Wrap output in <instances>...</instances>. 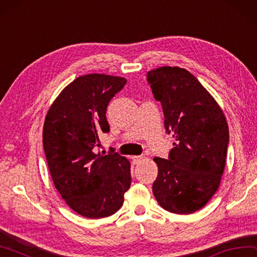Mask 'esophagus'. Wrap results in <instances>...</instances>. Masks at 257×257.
<instances>
[{
	"label": "esophagus",
	"mask_w": 257,
	"mask_h": 257,
	"mask_svg": "<svg viewBox=\"0 0 257 257\" xmlns=\"http://www.w3.org/2000/svg\"><path fill=\"white\" fill-rule=\"evenodd\" d=\"M144 156L143 155H139V156H134L133 157V161H134V163H135V164H138V163L139 162H142L143 160H144Z\"/></svg>",
	"instance_id": "esophagus-1"
}]
</instances>
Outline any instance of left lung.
Wrapping results in <instances>:
<instances>
[{
	"instance_id": "8db88e82",
	"label": "left lung",
	"mask_w": 257,
	"mask_h": 257,
	"mask_svg": "<svg viewBox=\"0 0 257 257\" xmlns=\"http://www.w3.org/2000/svg\"><path fill=\"white\" fill-rule=\"evenodd\" d=\"M147 81L162 104L166 133L174 137L169 160L154 158L158 175L153 193L167 211L193 213L220 184L229 143L227 120L212 95L184 68L153 69Z\"/></svg>"
}]
</instances>
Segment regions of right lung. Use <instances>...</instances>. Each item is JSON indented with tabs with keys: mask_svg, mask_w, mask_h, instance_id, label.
I'll list each match as a JSON object with an SVG mask.
<instances>
[{
	"mask_svg": "<svg viewBox=\"0 0 257 257\" xmlns=\"http://www.w3.org/2000/svg\"><path fill=\"white\" fill-rule=\"evenodd\" d=\"M127 80L105 74L77 77L60 92L46 115L43 144L51 179L74 211L97 219L115 213L132 184L130 162L118 153H95L109 133L105 112Z\"/></svg>",
	"mask_w": 257,
	"mask_h": 257,
	"instance_id": "add662e5",
	"label": "right lung"
}]
</instances>
